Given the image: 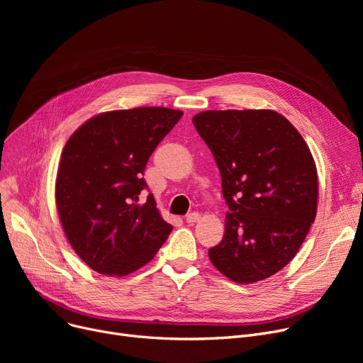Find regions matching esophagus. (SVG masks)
Returning <instances> with one entry per match:
<instances>
[{
	"label": "esophagus",
	"instance_id": "34e87169",
	"mask_svg": "<svg viewBox=\"0 0 363 363\" xmlns=\"http://www.w3.org/2000/svg\"><path fill=\"white\" fill-rule=\"evenodd\" d=\"M200 219H201V216H200V213H199V212L188 213V215H186V218H185L186 223H196V222H199Z\"/></svg>",
	"mask_w": 363,
	"mask_h": 363
}]
</instances>
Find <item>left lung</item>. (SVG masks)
<instances>
[{
    "mask_svg": "<svg viewBox=\"0 0 363 363\" xmlns=\"http://www.w3.org/2000/svg\"><path fill=\"white\" fill-rule=\"evenodd\" d=\"M193 123L216 160L230 208L208 257L235 282L269 278L293 260L316 216L311 150L274 110H208Z\"/></svg>",
    "mask_w": 363,
    "mask_h": 363,
    "instance_id": "8db88e82",
    "label": "left lung"
}]
</instances>
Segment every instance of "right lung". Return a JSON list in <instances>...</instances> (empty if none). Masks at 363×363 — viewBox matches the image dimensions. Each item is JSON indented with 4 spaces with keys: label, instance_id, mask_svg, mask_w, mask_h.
<instances>
[{
    "label": "right lung",
    "instance_id": "add662e5",
    "mask_svg": "<svg viewBox=\"0 0 363 363\" xmlns=\"http://www.w3.org/2000/svg\"><path fill=\"white\" fill-rule=\"evenodd\" d=\"M182 111L137 107L101 113L66 143L55 203L73 250L95 272L123 277L148 263L167 240L152 194L138 203L152 151Z\"/></svg>",
    "mask_w": 363,
    "mask_h": 363
}]
</instances>
